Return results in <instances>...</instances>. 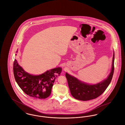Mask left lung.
<instances>
[{"label":"left lung","mask_w":125,"mask_h":125,"mask_svg":"<svg viewBox=\"0 0 125 125\" xmlns=\"http://www.w3.org/2000/svg\"><path fill=\"white\" fill-rule=\"evenodd\" d=\"M114 52L113 53L112 70L110 74L106 79L96 84L90 85L84 83L66 73L65 77L72 95L78 100L87 101L95 99L102 95L112 81L114 69Z\"/></svg>","instance_id":"left-lung-1"}]
</instances>
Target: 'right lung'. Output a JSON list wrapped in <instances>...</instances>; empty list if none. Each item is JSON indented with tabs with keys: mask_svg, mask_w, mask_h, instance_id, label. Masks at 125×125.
I'll return each mask as SVG.
<instances>
[{
	"mask_svg": "<svg viewBox=\"0 0 125 125\" xmlns=\"http://www.w3.org/2000/svg\"><path fill=\"white\" fill-rule=\"evenodd\" d=\"M13 70L15 81L21 89L27 95L39 99L50 96L55 80L62 71V68L59 67L38 75H31L24 71L16 59L13 62Z\"/></svg>",
	"mask_w": 125,
	"mask_h": 125,
	"instance_id": "right-lung-1",
	"label": "right lung"
}]
</instances>
